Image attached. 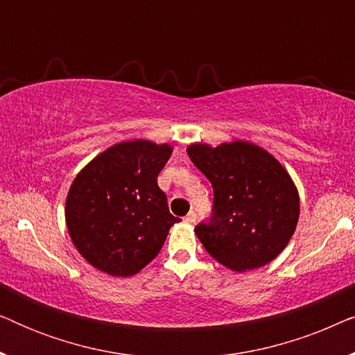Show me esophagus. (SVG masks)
<instances>
[{
	"mask_svg": "<svg viewBox=\"0 0 355 355\" xmlns=\"http://www.w3.org/2000/svg\"><path fill=\"white\" fill-rule=\"evenodd\" d=\"M196 220H197V213L196 211H189L186 218H184V221L191 223V225H192V223H196Z\"/></svg>",
	"mask_w": 355,
	"mask_h": 355,
	"instance_id": "34e87169",
	"label": "esophagus"
}]
</instances>
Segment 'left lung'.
<instances>
[{
  "label": "left lung",
  "instance_id": "left-lung-1",
  "mask_svg": "<svg viewBox=\"0 0 355 355\" xmlns=\"http://www.w3.org/2000/svg\"><path fill=\"white\" fill-rule=\"evenodd\" d=\"M213 186V211L196 234L216 261L234 271L260 268L278 257L299 221V193L289 173L259 145L236 140L187 147Z\"/></svg>",
  "mask_w": 355,
  "mask_h": 355
}]
</instances>
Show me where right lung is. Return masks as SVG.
Returning a JSON list of instances; mask_svg holds the SVG:
<instances>
[{
    "instance_id": "add662e5",
    "label": "right lung",
    "mask_w": 355,
    "mask_h": 355,
    "mask_svg": "<svg viewBox=\"0 0 355 355\" xmlns=\"http://www.w3.org/2000/svg\"><path fill=\"white\" fill-rule=\"evenodd\" d=\"M173 147L135 139L92 159L71 184L66 225L72 244L96 270L132 276L148 265L179 218L157 178Z\"/></svg>"
}]
</instances>
